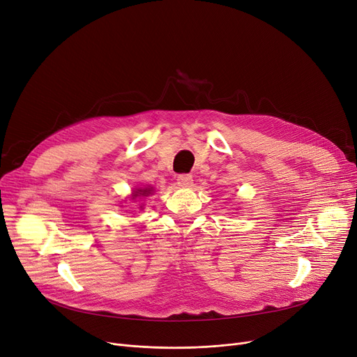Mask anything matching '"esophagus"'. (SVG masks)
<instances>
[{"label":"esophagus","instance_id":"1","mask_svg":"<svg viewBox=\"0 0 357 357\" xmlns=\"http://www.w3.org/2000/svg\"><path fill=\"white\" fill-rule=\"evenodd\" d=\"M178 185L182 186V188H186V186H191L192 185V176L188 174H181L178 175Z\"/></svg>","mask_w":357,"mask_h":357}]
</instances>
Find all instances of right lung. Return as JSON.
Instances as JSON below:
<instances>
[{
	"instance_id": "obj_1",
	"label": "right lung",
	"mask_w": 357,
	"mask_h": 357,
	"mask_svg": "<svg viewBox=\"0 0 357 357\" xmlns=\"http://www.w3.org/2000/svg\"><path fill=\"white\" fill-rule=\"evenodd\" d=\"M150 191H152L150 188H146V190H137V192L135 194V197H137L139 194H140V195H143V197H147V195L150 194Z\"/></svg>"
}]
</instances>
